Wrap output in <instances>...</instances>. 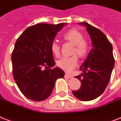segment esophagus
<instances>
[{
  "label": "esophagus",
  "instance_id": "34e87169",
  "mask_svg": "<svg viewBox=\"0 0 121 121\" xmlns=\"http://www.w3.org/2000/svg\"><path fill=\"white\" fill-rule=\"evenodd\" d=\"M65 77L67 78H72V76L69 75V74H67V73H65Z\"/></svg>",
  "mask_w": 121,
  "mask_h": 121
}]
</instances>
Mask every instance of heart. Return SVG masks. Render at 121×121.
<instances>
[{
    "label": "heart",
    "mask_w": 121,
    "mask_h": 121,
    "mask_svg": "<svg viewBox=\"0 0 121 121\" xmlns=\"http://www.w3.org/2000/svg\"><path fill=\"white\" fill-rule=\"evenodd\" d=\"M63 38L73 45L72 55H77L83 58L89 52L90 43L84 38L83 33L77 29H71L63 35ZM51 51L55 56H59L60 46L57 42H53L51 44ZM57 66L66 72H71L78 65V58L76 55L70 57H64L57 61Z\"/></svg>",
    "instance_id": "b5f03b06"
}]
</instances>
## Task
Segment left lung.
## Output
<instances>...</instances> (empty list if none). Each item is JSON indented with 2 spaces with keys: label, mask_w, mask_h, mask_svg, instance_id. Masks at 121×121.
Returning <instances> with one entry per match:
<instances>
[{
  "label": "left lung",
  "mask_w": 121,
  "mask_h": 121,
  "mask_svg": "<svg viewBox=\"0 0 121 121\" xmlns=\"http://www.w3.org/2000/svg\"><path fill=\"white\" fill-rule=\"evenodd\" d=\"M85 26L92 39V48L80 68L83 73L76 77L81 82L80 88L73 90L74 96L82 101H89L99 97L111 79L114 66L112 46L104 34L86 22Z\"/></svg>",
  "instance_id": "left-lung-1"
}]
</instances>
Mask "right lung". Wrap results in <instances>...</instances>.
Wrapping results in <instances>:
<instances>
[{"mask_svg": "<svg viewBox=\"0 0 121 121\" xmlns=\"http://www.w3.org/2000/svg\"><path fill=\"white\" fill-rule=\"evenodd\" d=\"M66 23H39L29 26L17 39L12 54V73L24 95L42 101L51 95L58 78L65 76L55 62L51 44Z\"/></svg>", "mask_w": 121, "mask_h": 121, "instance_id": "1", "label": "right lung"}]
</instances>
